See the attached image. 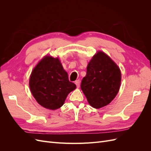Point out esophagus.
I'll list each match as a JSON object with an SVG mask.
<instances>
[{"label": "esophagus", "mask_w": 151, "mask_h": 151, "mask_svg": "<svg viewBox=\"0 0 151 151\" xmlns=\"http://www.w3.org/2000/svg\"><path fill=\"white\" fill-rule=\"evenodd\" d=\"M75 84L77 86V88H79V87L80 86V81L79 80H77L75 81Z\"/></svg>", "instance_id": "1"}]
</instances>
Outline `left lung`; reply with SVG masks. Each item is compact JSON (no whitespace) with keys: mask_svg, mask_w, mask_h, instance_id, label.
<instances>
[{"mask_svg":"<svg viewBox=\"0 0 151 151\" xmlns=\"http://www.w3.org/2000/svg\"><path fill=\"white\" fill-rule=\"evenodd\" d=\"M120 83L119 67L106 54L98 52L88 63L81 88L91 106L100 108L115 98Z\"/></svg>","mask_w":151,"mask_h":151,"instance_id":"1","label":"left lung"}]
</instances>
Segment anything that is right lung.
I'll use <instances>...</instances> for the list:
<instances>
[{
  "label": "right lung",
  "mask_w": 151,
  "mask_h": 151,
  "mask_svg": "<svg viewBox=\"0 0 151 151\" xmlns=\"http://www.w3.org/2000/svg\"><path fill=\"white\" fill-rule=\"evenodd\" d=\"M32 94L41 106L50 109L60 108L76 86L68 80L58 58L45 57L33 69L29 79Z\"/></svg>",
  "instance_id": "right-lung-1"
}]
</instances>
